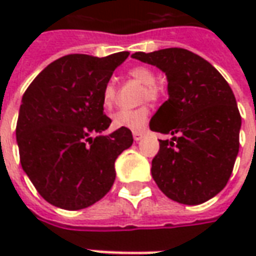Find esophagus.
Listing matches in <instances>:
<instances>
[{
  "instance_id": "obj_1",
  "label": "esophagus",
  "mask_w": 256,
  "mask_h": 256,
  "mask_svg": "<svg viewBox=\"0 0 256 256\" xmlns=\"http://www.w3.org/2000/svg\"><path fill=\"white\" fill-rule=\"evenodd\" d=\"M142 136H144V133H142V132H133V137L136 141H140V140L142 138Z\"/></svg>"
}]
</instances>
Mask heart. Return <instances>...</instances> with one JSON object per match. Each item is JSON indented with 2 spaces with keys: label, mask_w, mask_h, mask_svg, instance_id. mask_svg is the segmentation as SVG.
<instances>
[{
  "label": "heart",
  "mask_w": 256,
  "mask_h": 256,
  "mask_svg": "<svg viewBox=\"0 0 256 256\" xmlns=\"http://www.w3.org/2000/svg\"><path fill=\"white\" fill-rule=\"evenodd\" d=\"M128 76L136 82L144 84V90L141 94L142 101H158L162 97V89L156 84V74L152 68L146 66H136L128 71ZM118 89L115 82H106L102 93H101V102L106 110H111L116 102ZM150 119V106H142L136 110H120L112 115V124L115 128H128L138 132L145 128Z\"/></svg>",
  "instance_id": "obj_1"
}]
</instances>
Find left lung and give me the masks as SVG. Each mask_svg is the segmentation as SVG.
Listing matches in <instances>:
<instances>
[{
    "label": "left lung",
    "instance_id": "obj_1",
    "mask_svg": "<svg viewBox=\"0 0 256 256\" xmlns=\"http://www.w3.org/2000/svg\"><path fill=\"white\" fill-rule=\"evenodd\" d=\"M168 80V100L150 128L174 136L160 140L152 177L167 198L188 206L207 202L225 188L238 154L242 116L225 78L196 53L182 48L136 52Z\"/></svg>",
    "mask_w": 256,
    "mask_h": 256
}]
</instances>
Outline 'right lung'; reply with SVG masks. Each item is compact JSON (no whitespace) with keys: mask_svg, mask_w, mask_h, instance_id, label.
Masks as SVG:
<instances>
[{"mask_svg":"<svg viewBox=\"0 0 256 256\" xmlns=\"http://www.w3.org/2000/svg\"><path fill=\"white\" fill-rule=\"evenodd\" d=\"M128 52L106 58L67 54L36 75L22 98L16 124L22 167L48 203L86 208L110 192L115 160L133 144L128 128H110L101 93Z\"/></svg>","mask_w":256,"mask_h":256,"instance_id":"1","label":"right lung"}]
</instances>
